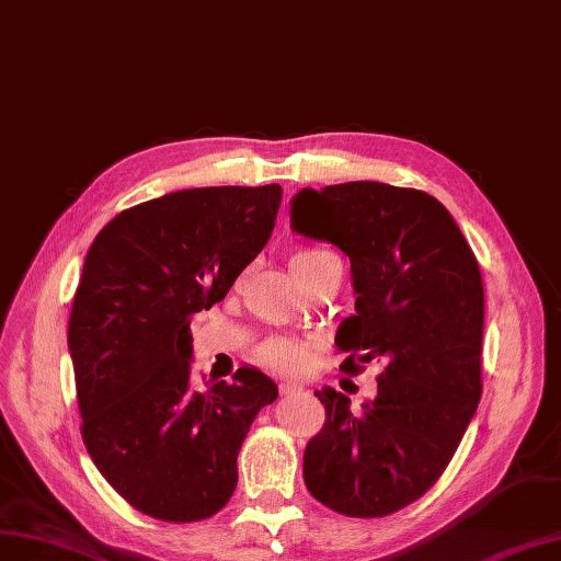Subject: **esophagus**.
<instances>
[{
  "label": "esophagus",
  "instance_id": "1",
  "mask_svg": "<svg viewBox=\"0 0 561 561\" xmlns=\"http://www.w3.org/2000/svg\"><path fill=\"white\" fill-rule=\"evenodd\" d=\"M279 392H282V397H294V394H300V392H302V388H298L296 382H282V386H279Z\"/></svg>",
  "mask_w": 561,
  "mask_h": 561
}]
</instances>
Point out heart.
<instances>
[{
	"label": "heart",
	"instance_id": "b5f03b06",
	"mask_svg": "<svg viewBox=\"0 0 561 561\" xmlns=\"http://www.w3.org/2000/svg\"><path fill=\"white\" fill-rule=\"evenodd\" d=\"M329 261H339V255L331 253L324 247H314V244L296 247L289 255L294 275L300 282H306L312 272H317ZM259 357L263 364L270 366V369L282 371V374H294L308 364L310 350H308V343L294 339V335H270L267 341L261 343Z\"/></svg>",
	"mask_w": 561,
	"mask_h": 561
}]
</instances>
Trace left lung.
Instances as JSON below:
<instances>
[{
  "instance_id": "1",
  "label": "left lung",
  "mask_w": 561,
  "mask_h": 561,
  "mask_svg": "<svg viewBox=\"0 0 561 561\" xmlns=\"http://www.w3.org/2000/svg\"><path fill=\"white\" fill-rule=\"evenodd\" d=\"M291 226L350 259L357 312L335 333L341 369L382 364L374 402L357 413L333 388L314 392L327 421L306 446V486L345 517L392 515L442 477L482 397V272L451 214L423 190H300Z\"/></svg>"
}]
</instances>
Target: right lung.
<instances>
[{
	"label": "right lung",
	"instance_id": "right-lung-1",
	"mask_svg": "<svg viewBox=\"0 0 561 561\" xmlns=\"http://www.w3.org/2000/svg\"><path fill=\"white\" fill-rule=\"evenodd\" d=\"M279 185L195 187L124 209L93 239L68 345L82 439L107 484L138 512L214 517L237 486V454L275 380L190 386V319L228 296L275 228Z\"/></svg>",
	"mask_w": 561,
	"mask_h": 561
}]
</instances>
